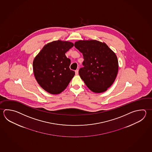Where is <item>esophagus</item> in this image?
Segmentation results:
<instances>
[{"label": "esophagus", "mask_w": 152, "mask_h": 152, "mask_svg": "<svg viewBox=\"0 0 152 152\" xmlns=\"http://www.w3.org/2000/svg\"><path fill=\"white\" fill-rule=\"evenodd\" d=\"M78 74V70L77 69V70H75V74L76 75H77Z\"/></svg>", "instance_id": "1"}]
</instances>
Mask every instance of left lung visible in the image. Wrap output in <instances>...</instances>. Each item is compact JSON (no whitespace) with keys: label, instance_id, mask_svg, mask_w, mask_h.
<instances>
[{"label":"left lung","instance_id":"left-lung-1","mask_svg":"<svg viewBox=\"0 0 152 152\" xmlns=\"http://www.w3.org/2000/svg\"><path fill=\"white\" fill-rule=\"evenodd\" d=\"M74 46L84 60V67L79 70L81 79L92 91H106L117 75L119 64L115 54L106 43L97 40H79Z\"/></svg>","mask_w":152,"mask_h":152}]
</instances>
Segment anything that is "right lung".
Masks as SVG:
<instances>
[{"label": "right lung", "mask_w": 152, "mask_h": 152, "mask_svg": "<svg viewBox=\"0 0 152 152\" xmlns=\"http://www.w3.org/2000/svg\"><path fill=\"white\" fill-rule=\"evenodd\" d=\"M73 46L70 41H54L45 45L35 57V78L40 86L50 94L61 93L74 76V71L69 68L70 60L65 54Z\"/></svg>", "instance_id": "add662e5"}]
</instances>
